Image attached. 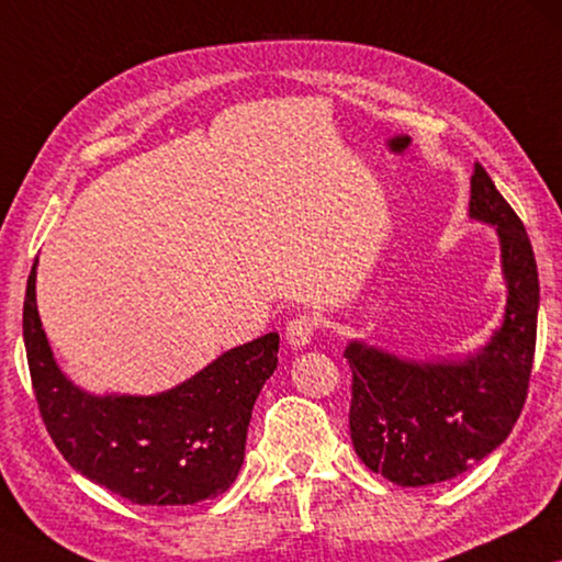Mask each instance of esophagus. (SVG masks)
Returning a JSON list of instances; mask_svg holds the SVG:
<instances>
[{
  "label": "esophagus",
  "mask_w": 562,
  "mask_h": 562,
  "mask_svg": "<svg viewBox=\"0 0 562 562\" xmlns=\"http://www.w3.org/2000/svg\"><path fill=\"white\" fill-rule=\"evenodd\" d=\"M316 318L314 316H296L286 324V344L291 349H304L314 339Z\"/></svg>",
  "instance_id": "34e87169"
}]
</instances>
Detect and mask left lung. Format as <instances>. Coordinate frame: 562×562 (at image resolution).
<instances>
[{
  "mask_svg": "<svg viewBox=\"0 0 562 562\" xmlns=\"http://www.w3.org/2000/svg\"><path fill=\"white\" fill-rule=\"evenodd\" d=\"M470 218L495 228L507 286L503 324L462 359H412L351 339V442L359 460L400 487L468 472L510 435L528 396L538 334V266L522 221L474 162Z\"/></svg>",
  "mask_w": 562,
  "mask_h": 562,
  "instance_id": "1",
  "label": "left lung"
}]
</instances>
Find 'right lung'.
Here are the masks:
<instances>
[{
  "mask_svg": "<svg viewBox=\"0 0 562 562\" xmlns=\"http://www.w3.org/2000/svg\"><path fill=\"white\" fill-rule=\"evenodd\" d=\"M34 396L52 442L85 477L135 505L213 499L238 477L258 392L279 364V334L223 351L158 394H92L59 369L37 311L34 261L22 314Z\"/></svg>",
  "mask_w": 562,
  "mask_h": 562,
  "instance_id": "1",
  "label": "right lung"
}]
</instances>
